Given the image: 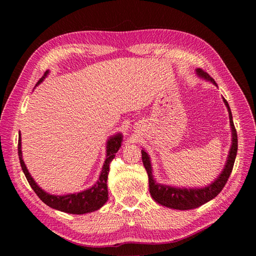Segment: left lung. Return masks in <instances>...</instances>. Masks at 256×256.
Masks as SVG:
<instances>
[{
	"instance_id": "left-lung-1",
	"label": "left lung",
	"mask_w": 256,
	"mask_h": 256,
	"mask_svg": "<svg viewBox=\"0 0 256 256\" xmlns=\"http://www.w3.org/2000/svg\"><path fill=\"white\" fill-rule=\"evenodd\" d=\"M196 74L200 78H203L207 81H210L216 86V81L209 76L203 69L198 68ZM223 102L226 104L228 116H230V124L232 128V145L228 152V157L226 160V166H224L222 173L216 178L214 182L206 186L204 188H176L172 187V186L161 184L156 182L152 176V168L148 154H147L144 150H141L142 152V161L145 166V170L147 174H148V184H150V192L152 198L154 200V202L158 204L166 206L168 208L178 209V210H189V209H194L203 204L209 202V200L216 198L221 192V190L224 188V186L228 182V177L232 173V170L234 166L235 158L237 154V148H238V141H237V132L234 126L233 116H232V112L230 109V106L226 99L223 98Z\"/></svg>"
}]
</instances>
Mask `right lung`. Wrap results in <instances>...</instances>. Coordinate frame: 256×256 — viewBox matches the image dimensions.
I'll return each mask as SVG.
<instances>
[{
    "mask_svg": "<svg viewBox=\"0 0 256 256\" xmlns=\"http://www.w3.org/2000/svg\"><path fill=\"white\" fill-rule=\"evenodd\" d=\"M48 74H49V70L44 72V74L40 79V81L36 83V86L44 81V79L47 76ZM122 141V136L120 134H118L109 138V140L106 142V159L104 160L102 171L99 175L98 180L94 186H92V187H90L88 190L72 193V194H66V196L49 194V193L44 191L40 186L35 182L33 177L30 176V174L28 171L24 161L22 159L20 134H19V140H18V154H19V160H20L22 171L24 173L30 186L32 187V189L35 191L38 198H40L44 204H47L49 207L53 209H58L60 212H64L72 214H83L98 210V209L100 207H102L108 200V186H106L108 174H109L111 161L114 159L115 154L120 150Z\"/></svg>",
    "mask_w": 256,
    "mask_h": 256,
    "instance_id": "add662e5",
    "label": "right lung"
}]
</instances>
